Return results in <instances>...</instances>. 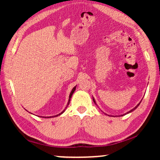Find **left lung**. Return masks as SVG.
Returning a JSON list of instances; mask_svg holds the SVG:
<instances>
[{
  "instance_id": "8db88e82",
  "label": "left lung",
  "mask_w": 160,
  "mask_h": 160,
  "mask_svg": "<svg viewBox=\"0 0 160 160\" xmlns=\"http://www.w3.org/2000/svg\"><path fill=\"white\" fill-rule=\"evenodd\" d=\"M93 101H94V103H95V104H96V102H95V101H94V99H93ZM140 102H141V101H140ZM140 102L139 103V104H138V105H137V106H136V107H134V108H133V109H131V111H129V112H127L126 113H131V112H132V111H134V110H135V109H136V108H137L138 107V106H139V105H140ZM126 113H125V114H126ZM122 116H123V115H122Z\"/></svg>"
}]
</instances>
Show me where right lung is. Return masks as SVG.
Instances as JSON below:
<instances>
[{
  "label": "right lung",
  "mask_w": 160,
  "mask_h": 160,
  "mask_svg": "<svg viewBox=\"0 0 160 160\" xmlns=\"http://www.w3.org/2000/svg\"><path fill=\"white\" fill-rule=\"evenodd\" d=\"M75 88H76V86L74 87V88H72V91H71V92H70V96H69V100H68V105L69 104L70 101V98H71V97H72V94H73V92H75ZM68 105H67V106H68ZM64 111H65V110H64ZM64 111H63V112H62L61 113H59V114H58V115H56V116H50V117H55V116H59V115H61V113H63L64 112ZM45 118H49V117H45Z\"/></svg>",
  "instance_id": "1"
}]
</instances>
